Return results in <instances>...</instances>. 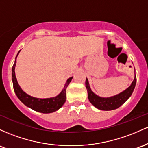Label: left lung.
I'll return each instance as SVG.
<instances>
[{"instance_id": "1", "label": "left lung", "mask_w": 148, "mask_h": 148, "mask_svg": "<svg viewBox=\"0 0 148 148\" xmlns=\"http://www.w3.org/2000/svg\"><path fill=\"white\" fill-rule=\"evenodd\" d=\"M136 83V76L135 75L132 84L122 92L110 97H101L92 92L87 78H86L85 81L89 101L94 107L101 110H112L120 107L132 96L135 88Z\"/></svg>"}]
</instances>
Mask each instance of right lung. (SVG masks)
<instances>
[{
  "label": "right lung",
  "mask_w": 148,
  "mask_h": 148,
  "mask_svg": "<svg viewBox=\"0 0 148 148\" xmlns=\"http://www.w3.org/2000/svg\"><path fill=\"white\" fill-rule=\"evenodd\" d=\"M19 52L20 51H19V52L17 53V55L16 56L14 64L12 66V80L13 83V88H14V91L18 99L25 106L30 108L32 110L37 111V112H42V113H51V112H54L58 110L62 107L64 103L66 102V88H67L69 83L72 80L73 77H70L67 79L64 89H62L60 94H58L55 97L47 98V99H39V98H36L34 97V96H30L21 89L20 86L18 84L15 76L14 70H15L16 63V59Z\"/></svg>",
  "instance_id": "add662e5"
}]
</instances>
